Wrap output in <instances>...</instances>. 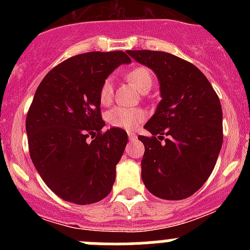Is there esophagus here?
<instances>
[{
	"label": "esophagus",
	"instance_id": "34e87169",
	"mask_svg": "<svg viewBox=\"0 0 250 250\" xmlns=\"http://www.w3.org/2000/svg\"><path fill=\"white\" fill-rule=\"evenodd\" d=\"M127 136H129L130 140H134V139H136V132L135 131H127Z\"/></svg>",
	"mask_w": 250,
	"mask_h": 250
}]
</instances>
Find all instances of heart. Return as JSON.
<instances>
[{
	"mask_svg": "<svg viewBox=\"0 0 250 250\" xmlns=\"http://www.w3.org/2000/svg\"><path fill=\"white\" fill-rule=\"evenodd\" d=\"M126 79L132 86L141 92H147L152 86V75L149 68L144 66H138V67L131 68L127 71ZM112 94H114V83H112L111 77H106L104 83H101L100 91H99V99L100 103L104 105L110 104L112 100ZM146 114L141 109H127L123 106H115L112 109L106 112L105 119L109 125L119 129H134L144 120Z\"/></svg>",
	"mask_w": 250,
	"mask_h": 250,
	"instance_id": "heart-1",
	"label": "heart"
}]
</instances>
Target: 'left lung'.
Masks as SVG:
<instances>
[{
    "mask_svg": "<svg viewBox=\"0 0 250 250\" xmlns=\"http://www.w3.org/2000/svg\"><path fill=\"white\" fill-rule=\"evenodd\" d=\"M127 54L160 83L161 101L144 126L152 136L138 138L145 146L143 182L160 199L189 198L210 176L222 149L219 98L199 68L180 57L150 50Z\"/></svg>",
    "mask_w": 250,
    "mask_h": 250,
    "instance_id": "left-lung-1",
    "label": "left lung"
}]
</instances>
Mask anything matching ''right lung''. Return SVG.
<instances>
[{
	"instance_id": "obj_1",
	"label": "right lung",
	"mask_w": 250,
	"mask_h": 250,
	"mask_svg": "<svg viewBox=\"0 0 250 250\" xmlns=\"http://www.w3.org/2000/svg\"><path fill=\"white\" fill-rule=\"evenodd\" d=\"M129 62L124 51L76 55L55 66L35 92L26 118L31 160L66 202L92 204L111 191L127 134L103 131L99 91L115 68Z\"/></svg>"
}]
</instances>
